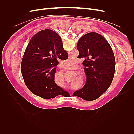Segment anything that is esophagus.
I'll return each instance as SVG.
<instances>
[{
  "label": "esophagus",
  "instance_id": "obj_1",
  "mask_svg": "<svg viewBox=\"0 0 134 134\" xmlns=\"http://www.w3.org/2000/svg\"><path fill=\"white\" fill-rule=\"evenodd\" d=\"M69 58H71V56H69ZM69 93H70V94H71V92L70 91H69Z\"/></svg>",
  "mask_w": 134,
  "mask_h": 134
}]
</instances>
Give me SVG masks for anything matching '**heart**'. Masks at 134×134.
Returning <instances> with one entry per match:
<instances>
[{
    "instance_id": "b5f03b06",
    "label": "heart",
    "mask_w": 134,
    "mask_h": 134,
    "mask_svg": "<svg viewBox=\"0 0 134 134\" xmlns=\"http://www.w3.org/2000/svg\"><path fill=\"white\" fill-rule=\"evenodd\" d=\"M65 62L67 63V65H66V68L68 69H71L72 67H73V66L75 64L76 60L75 59L68 60L66 61ZM78 68V65H75L74 67V70H76ZM61 74H62V76H63V72H62V73H61Z\"/></svg>"
}]
</instances>
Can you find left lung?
Here are the masks:
<instances>
[{"mask_svg":"<svg viewBox=\"0 0 134 134\" xmlns=\"http://www.w3.org/2000/svg\"><path fill=\"white\" fill-rule=\"evenodd\" d=\"M76 48L78 58H83L86 83L72 96L93 100L102 96L110 86L115 74V58L110 44L102 36L90 32L81 37Z\"/></svg>","mask_w":134,"mask_h":134,"instance_id":"obj_1","label":"left lung"}]
</instances>
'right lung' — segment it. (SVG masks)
Listing matches in <instances>:
<instances>
[{
  "instance_id": "right-lung-1",
  "label": "right lung",
  "mask_w": 134,
  "mask_h": 134,
  "mask_svg": "<svg viewBox=\"0 0 134 134\" xmlns=\"http://www.w3.org/2000/svg\"><path fill=\"white\" fill-rule=\"evenodd\" d=\"M68 58L62 38L55 32L44 30L35 35L25 50L21 66L27 88L44 99L54 98L59 95L70 96L55 82V67L59 60Z\"/></svg>"
}]
</instances>
